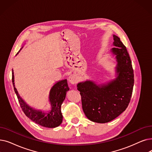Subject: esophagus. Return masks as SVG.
Wrapping results in <instances>:
<instances>
[{
  "instance_id": "obj_1",
  "label": "esophagus",
  "mask_w": 152,
  "mask_h": 152,
  "mask_svg": "<svg viewBox=\"0 0 152 152\" xmlns=\"http://www.w3.org/2000/svg\"><path fill=\"white\" fill-rule=\"evenodd\" d=\"M68 81L71 84H75L77 82V78L75 75H71L68 77Z\"/></svg>"
}]
</instances>
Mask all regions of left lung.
Listing matches in <instances>:
<instances>
[{
  "label": "left lung",
  "mask_w": 152,
  "mask_h": 152,
  "mask_svg": "<svg viewBox=\"0 0 152 152\" xmlns=\"http://www.w3.org/2000/svg\"><path fill=\"white\" fill-rule=\"evenodd\" d=\"M111 52L117 62V77L106 84L97 85L86 81L78 83L82 107L88 119L97 123L114 120L127 109L130 101L134 84V70L126 47L115 35Z\"/></svg>",
  "instance_id": "left-lung-1"
}]
</instances>
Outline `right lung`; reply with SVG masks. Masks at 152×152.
<instances>
[{"label": "right lung", "mask_w": 152, "mask_h": 152, "mask_svg": "<svg viewBox=\"0 0 152 152\" xmlns=\"http://www.w3.org/2000/svg\"><path fill=\"white\" fill-rule=\"evenodd\" d=\"M21 50L22 48L20 51ZM12 83L20 107L26 116L28 117L30 119L39 125L48 128H55L61 124L63 115L61 111V106L64 100L67 91L69 89L66 80L57 82L51 88L49 95L51 109L48 113H45L41 110H37L31 108L19 96L17 89L15 88L14 75L13 70Z\"/></svg>", "instance_id": "right-lung-1"}]
</instances>
